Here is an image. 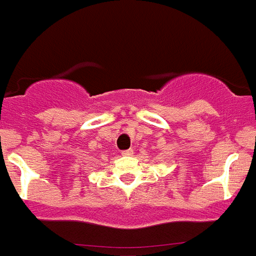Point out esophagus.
<instances>
[{
	"label": "esophagus",
	"instance_id": "obj_1",
	"mask_svg": "<svg viewBox=\"0 0 256 256\" xmlns=\"http://www.w3.org/2000/svg\"><path fill=\"white\" fill-rule=\"evenodd\" d=\"M121 154H122V156H132V154H134V150H132V148H130V150L122 151Z\"/></svg>",
	"mask_w": 256,
	"mask_h": 256
}]
</instances>
